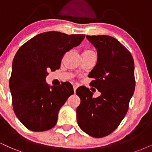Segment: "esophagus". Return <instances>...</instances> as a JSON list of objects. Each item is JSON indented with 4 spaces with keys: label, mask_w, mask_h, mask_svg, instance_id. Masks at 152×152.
<instances>
[{
    "label": "esophagus",
    "mask_w": 152,
    "mask_h": 152,
    "mask_svg": "<svg viewBox=\"0 0 152 152\" xmlns=\"http://www.w3.org/2000/svg\"><path fill=\"white\" fill-rule=\"evenodd\" d=\"M77 87H78V86L77 85H73V89H74V92L75 93V91H76V90H77Z\"/></svg>",
    "instance_id": "obj_1"
}]
</instances>
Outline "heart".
<instances>
[{
	"instance_id": "b5f03b06",
	"label": "heart",
	"mask_w": 152,
	"mask_h": 152,
	"mask_svg": "<svg viewBox=\"0 0 152 152\" xmlns=\"http://www.w3.org/2000/svg\"><path fill=\"white\" fill-rule=\"evenodd\" d=\"M84 52H85V53H91V52H94V51H92V50H86Z\"/></svg>"
}]
</instances>
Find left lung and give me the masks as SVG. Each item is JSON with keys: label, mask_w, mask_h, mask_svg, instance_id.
<instances>
[{"label": "left lung", "mask_w": 152, "mask_h": 152, "mask_svg": "<svg viewBox=\"0 0 152 152\" xmlns=\"http://www.w3.org/2000/svg\"><path fill=\"white\" fill-rule=\"evenodd\" d=\"M97 50V62L89 73L94 78L90 85L101 95L85 87L76 90L80 98L77 121L84 132L94 137L111 133L124 118L134 94V64L131 53L117 39L106 35L87 36Z\"/></svg>", "instance_id": "obj_1"}]
</instances>
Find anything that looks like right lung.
Instances as JSON below:
<instances>
[{
  "label": "right lung",
  "instance_id": "1",
  "mask_svg": "<svg viewBox=\"0 0 152 152\" xmlns=\"http://www.w3.org/2000/svg\"><path fill=\"white\" fill-rule=\"evenodd\" d=\"M85 37L47 31L33 37L18 50L9 85L15 113L27 129L43 132L55 126L60 108L74 91L69 82L48 85V71L59 69L63 55L79 46Z\"/></svg>",
  "mask_w": 152,
  "mask_h": 152
}]
</instances>
